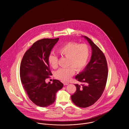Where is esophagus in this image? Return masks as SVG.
Returning a JSON list of instances; mask_svg holds the SVG:
<instances>
[{
	"mask_svg": "<svg viewBox=\"0 0 129 129\" xmlns=\"http://www.w3.org/2000/svg\"><path fill=\"white\" fill-rule=\"evenodd\" d=\"M69 83H68V82H65V83H64V85H65V86L68 85H69Z\"/></svg>",
	"mask_w": 129,
	"mask_h": 129,
	"instance_id": "esophagus-1",
	"label": "esophagus"
}]
</instances>
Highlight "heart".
Wrapping results in <instances>:
<instances>
[{"instance_id": "heart-1", "label": "heart", "mask_w": 129, "mask_h": 129, "mask_svg": "<svg viewBox=\"0 0 129 129\" xmlns=\"http://www.w3.org/2000/svg\"><path fill=\"white\" fill-rule=\"evenodd\" d=\"M57 52L62 56L67 57L68 67L61 68L55 72L56 79L67 82L74 75L75 70L77 72L85 67L90 55V47L86 44H79L70 42L63 44L58 48ZM58 57L53 53L48 56V62L51 67L56 68L58 66Z\"/></svg>"}]
</instances>
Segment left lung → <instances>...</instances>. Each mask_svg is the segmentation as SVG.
I'll return each mask as SVG.
<instances>
[{
  "mask_svg": "<svg viewBox=\"0 0 129 129\" xmlns=\"http://www.w3.org/2000/svg\"><path fill=\"white\" fill-rule=\"evenodd\" d=\"M91 46L90 61L85 70L75 76L81 85L75 84L76 90L71 99L75 105L86 108L94 104L104 91L108 77L107 63L103 52L92 41L84 36Z\"/></svg>",
  "mask_w": 129,
  "mask_h": 129,
  "instance_id": "1",
  "label": "left lung"
}]
</instances>
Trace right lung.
<instances>
[{
  "label": "right lung",
  "instance_id": "obj_1",
  "mask_svg": "<svg viewBox=\"0 0 129 129\" xmlns=\"http://www.w3.org/2000/svg\"><path fill=\"white\" fill-rule=\"evenodd\" d=\"M58 40L57 38L37 41L26 51L21 63L22 84L31 101L40 107H46L53 104L56 92L63 86L59 80L53 79L52 84L45 82L52 75L48 56Z\"/></svg>",
  "mask_w": 129,
  "mask_h": 129
}]
</instances>
